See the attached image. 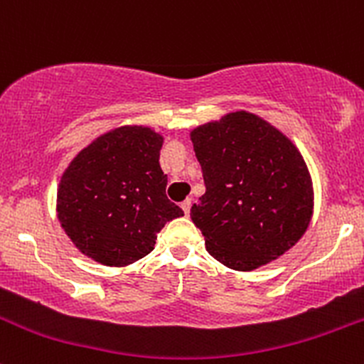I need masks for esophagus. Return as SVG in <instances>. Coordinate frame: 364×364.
Returning <instances> with one entry per match:
<instances>
[{
	"label": "esophagus",
	"mask_w": 364,
	"mask_h": 364,
	"mask_svg": "<svg viewBox=\"0 0 364 364\" xmlns=\"http://www.w3.org/2000/svg\"><path fill=\"white\" fill-rule=\"evenodd\" d=\"M181 208H183V211H185V215H188V213H190V208H192V200H190V199L183 200V203H181Z\"/></svg>",
	"instance_id": "obj_1"
}]
</instances>
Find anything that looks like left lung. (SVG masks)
Instances as JSON below:
<instances>
[{
    "label": "left lung",
    "mask_w": 364,
    "mask_h": 364,
    "mask_svg": "<svg viewBox=\"0 0 364 364\" xmlns=\"http://www.w3.org/2000/svg\"><path fill=\"white\" fill-rule=\"evenodd\" d=\"M190 141L205 183L190 216L209 255L253 271L291 250L314 215V183L294 142L247 111L193 128Z\"/></svg>",
    "instance_id": "1"
}]
</instances>
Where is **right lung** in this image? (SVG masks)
I'll return each mask as SVG.
<instances>
[{"mask_svg": "<svg viewBox=\"0 0 364 364\" xmlns=\"http://www.w3.org/2000/svg\"><path fill=\"white\" fill-rule=\"evenodd\" d=\"M161 144L153 128L124 124L73 156L58 185L56 211L80 253L104 266H128L155 248L165 223L183 216L165 196Z\"/></svg>", "mask_w": 364, "mask_h": 364, "instance_id": "right-lung-1", "label": "right lung"}]
</instances>
